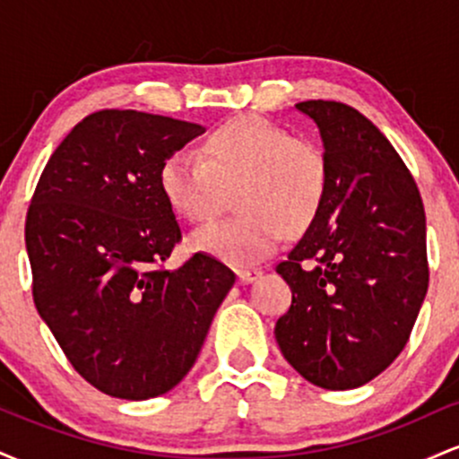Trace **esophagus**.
Returning <instances> with one entry per match:
<instances>
[{
    "mask_svg": "<svg viewBox=\"0 0 459 459\" xmlns=\"http://www.w3.org/2000/svg\"><path fill=\"white\" fill-rule=\"evenodd\" d=\"M261 273L263 272L259 270V267H244V270H237V281H239L241 284L255 282Z\"/></svg>",
    "mask_w": 459,
    "mask_h": 459,
    "instance_id": "obj_1",
    "label": "esophagus"
}]
</instances>
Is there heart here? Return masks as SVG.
I'll return each instance as SVG.
<instances>
[{"label": "heart", "instance_id": "heart-1", "mask_svg": "<svg viewBox=\"0 0 459 459\" xmlns=\"http://www.w3.org/2000/svg\"><path fill=\"white\" fill-rule=\"evenodd\" d=\"M330 163L315 140L291 135L261 116H237L200 142L198 155L177 151L160 166L170 209L204 222L235 192L239 213L192 235V247L233 267L273 255L284 235H302L324 209Z\"/></svg>", "mask_w": 459, "mask_h": 459}]
</instances>
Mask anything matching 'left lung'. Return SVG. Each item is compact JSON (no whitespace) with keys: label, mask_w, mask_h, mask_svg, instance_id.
<instances>
[{"label":"left lung","mask_w":459,"mask_h":459,"mask_svg":"<svg viewBox=\"0 0 459 459\" xmlns=\"http://www.w3.org/2000/svg\"><path fill=\"white\" fill-rule=\"evenodd\" d=\"M296 108L319 127L330 186L317 220L276 265L291 308L273 334L304 380L347 391L408 343L429 284L425 209L402 157L358 109L321 99Z\"/></svg>","instance_id":"left-lung-1"}]
</instances>
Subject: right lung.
I'll return each mask as SVG.
<instances>
[{"mask_svg": "<svg viewBox=\"0 0 459 459\" xmlns=\"http://www.w3.org/2000/svg\"><path fill=\"white\" fill-rule=\"evenodd\" d=\"M196 123L101 109L77 123L47 161L25 218L31 296L73 368L118 399L157 397L194 367L235 273L181 241L160 189L168 155Z\"/></svg>", "mask_w": 459, "mask_h": 459, "instance_id": "obj_1", "label": "right lung"}]
</instances>
